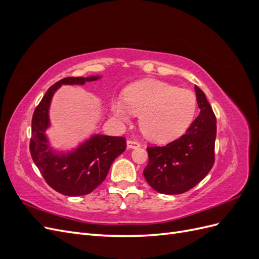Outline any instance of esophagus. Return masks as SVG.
Masks as SVG:
<instances>
[{
  "mask_svg": "<svg viewBox=\"0 0 259 259\" xmlns=\"http://www.w3.org/2000/svg\"><path fill=\"white\" fill-rule=\"evenodd\" d=\"M139 147H140V144L138 142H135V140H127V148L128 149H136Z\"/></svg>",
  "mask_w": 259,
  "mask_h": 259,
  "instance_id": "1",
  "label": "esophagus"
}]
</instances>
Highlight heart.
<instances>
[{"instance_id": "heart-1", "label": "heart", "mask_w": 259, "mask_h": 259, "mask_svg": "<svg viewBox=\"0 0 259 259\" xmlns=\"http://www.w3.org/2000/svg\"><path fill=\"white\" fill-rule=\"evenodd\" d=\"M197 97L187 90L155 79L139 81L125 90L124 100L115 99L112 112L121 122L139 115V127L155 143L182 136L197 112Z\"/></svg>"}]
</instances>
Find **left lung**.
<instances>
[{"label":"left lung","instance_id":"left-lung-1","mask_svg":"<svg viewBox=\"0 0 259 259\" xmlns=\"http://www.w3.org/2000/svg\"><path fill=\"white\" fill-rule=\"evenodd\" d=\"M200 114L185 134L163 147H148L149 162L144 170L147 183L163 194H180L192 189L213 167L216 116L197 85Z\"/></svg>","mask_w":259,"mask_h":259}]
</instances>
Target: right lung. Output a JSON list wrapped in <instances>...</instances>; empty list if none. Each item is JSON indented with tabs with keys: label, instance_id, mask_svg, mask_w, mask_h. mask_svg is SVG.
<instances>
[{
	"label": "right lung",
	"instance_id": "obj_1",
	"mask_svg": "<svg viewBox=\"0 0 259 259\" xmlns=\"http://www.w3.org/2000/svg\"><path fill=\"white\" fill-rule=\"evenodd\" d=\"M96 76H68L52 85L35 108L31 123L30 153L45 182L57 192L77 197L91 193L104 182L112 162L126 149L124 137L93 135L67 153L50 146L45 131L50 127L51 101L61 85H83L99 79Z\"/></svg>",
	"mask_w": 259,
	"mask_h": 259
}]
</instances>
